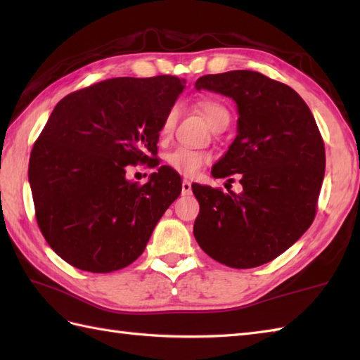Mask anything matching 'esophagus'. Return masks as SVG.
<instances>
[{
	"label": "esophagus",
	"instance_id": "34e87169",
	"mask_svg": "<svg viewBox=\"0 0 360 360\" xmlns=\"http://www.w3.org/2000/svg\"><path fill=\"white\" fill-rule=\"evenodd\" d=\"M182 195H192V182L187 179L182 181Z\"/></svg>",
	"mask_w": 360,
	"mask_h": 360
}]
</instances>
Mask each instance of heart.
Wrapping results in <instances>:
<instances>
[{"label": "heart", "mask_w": 360, "mask_h": 360, "mask_svg": "<svg viewBox=\"0 0 360 360\" xmlns=\"http://www.w3.org/2000/svg\"><path fill=\"white\" fill-rule=\"evenodd\" d=\"M200 108L204 112V116H205V119H207L210 127L215 125L219 119L229 116V112L224 106L215 101H202V102H200ZM174 119H176V110L172 108L167 112V116L162 122L160 136L165 137L172 133V128L174 125ZM165 160H167L168 167L173 168V170L178 172L179 174L193 176L200 172L205 164L210 162V155L205 151H201V150L178 147L168 153V155L165 156Z\"/></svg>", "instance_id": "1"}]
</instances>
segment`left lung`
Instances as JSON below:
<instances>
[{
	"label": "left lung",
	"instance_id": "left-lung-1",
	"mask_svg": "<svg viewBox=\"0 0 360 360\" xmlns=\"http://www.w3.org/2000/svg\"><path fill=\"white\" fill-rule=\"evenodd\" d=\"M195 86L238 106V134L212 174L240 173L243 186L241 193L192 186L200 202L195 238L209 257L235 269L269 263L316 218L325 176L322 134L303 98L262 72L209 74Z\"/></svg>",
	"mask_w": 360,
	"mask_h": 360
}]
</instances>
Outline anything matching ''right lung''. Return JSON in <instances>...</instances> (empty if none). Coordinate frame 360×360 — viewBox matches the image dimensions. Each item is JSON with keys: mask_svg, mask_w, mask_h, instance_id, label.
Returning <instances> with one entry per match:
<instances>
[{"mask_svg": "<svg viewBox=\"0 0 360 360\" xmlns=\"http://www.w3.org/2000/svg\"><path fill=\"white\" fill-rule=\"evenodd\" d=\"M174 75L116 77L60 101L29 160L38 227L56 254L82 271L106 274L142 255L153 229L181 195V176L159 165L167 112L184 89ZM158 167L147 185L128 165Z\"/></svg>", "mask_w": 360, "mask_h": 360, "instance_id": "obj_1", "label": "right lung"}]
</instances>
